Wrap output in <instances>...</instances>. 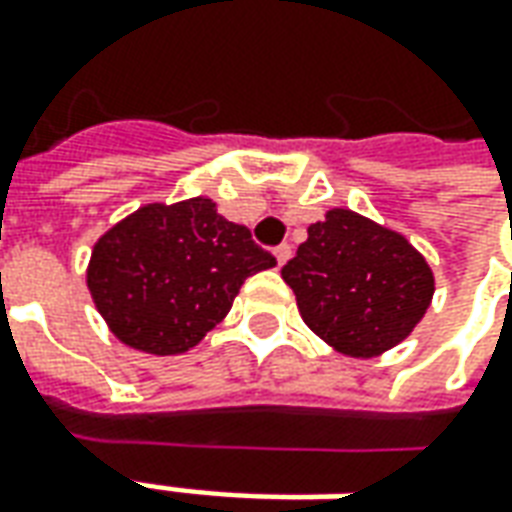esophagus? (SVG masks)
I'll return each instance as SVG.
<instances>
[{
  "mask_svg": "<svg viewBox=\"0 0 512 512\" xmlns=\"http://www.w3.org/2000/svg\"><path fill=\"white\" fill-rule=\"evenodd\" d=\"M274 257H277V266H285V263L291 260V246H288V243H280V246L274 249Z\"/></svg>",
  "mask_w": 512,
  "mask_h": 512,
  "instance_id": "esophagus-1",
  "label": "esophagus"
}]
</instances>
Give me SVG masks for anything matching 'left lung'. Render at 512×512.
<instances>
[{"label": "left lung", "mask_w": 512, "mask_h": 512, "mask_svg": "<svg viewBox=\"0 0 512 512\" xmlns=\"http://www.w3.org/2000/svg\"><path fill=\"white\" fill-rule=\"evenodd\" d=\"M283 280L302 322L350 358H375L401 344L434 297V271L406 235L344 207L308 227Z\"/></svg>", "instance_id": "left-lung-1"}]
</instances>
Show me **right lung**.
I'll return each instance as SVG.
<instances>
[{"mask_svg": "<svg viewBox=\"0 0 512 512\" xmlns=\"http://www.w3.org/2000/svg\"><path fill=\"white\" fill-rule=\"evenodd\" d=\"M277 266L243 224L207 196L151 201L92 246L86 285L109 330L139 353L196 347L238 297L246 277Z\"/></svg>", "mask_w": 512, "mask_h": 512, "instance_id": "1", "label": "right lung"}]
</instances>
